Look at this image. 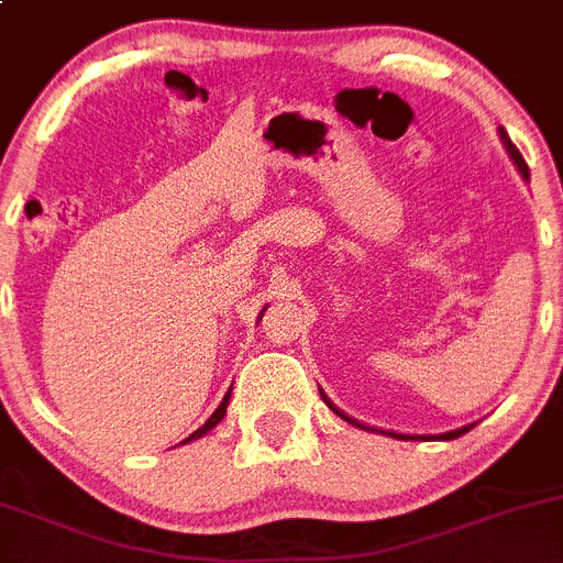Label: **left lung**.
<instances>
[{"label":"left lung","instance_id":"obj_1","mask_svg":"<svg viewBox=\"0 0 563 563\" xmlns=\"http://www.w3.org/2000/svg\"><path fill=\"white\" fill-rule=\"evenodd\" d=\"M499 137H501V142H505L507 153H510V158H512V164H516V167H518V173L523 175V180H529V167H526L523 156H520V151H518L516 145H512L510 137H507V132H505V129H501V126H499ZM321 396H323V401H327V405H329V410H334L336 416L342 418V421H347V423H351V426H356V429H364V431H380V434L396 437V440H423V442H429V440H455V437L466 434V431H470L472 426H475V423H470V426H461V429L445 431V434H396V431H383V429H372V426H364V423H361V421H356V418H351V416H345V412H342V410H336V407L331 405V401L327 399V394H323V390H321Z\"/></svg>","mask_w":563,"mask_h":563}]
</instances>
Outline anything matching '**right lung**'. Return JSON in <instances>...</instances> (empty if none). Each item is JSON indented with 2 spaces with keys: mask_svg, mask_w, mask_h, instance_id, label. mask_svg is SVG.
<instances>
[{
  "mask_svg": "<svg viewBox=\"0 0 563 563\" xmlns=\"http://www.w3.org/2000/svg\"><path fill=\"white\" fill-rule=\"evenodd\" d=\"M264 310H266V307H264ZM229 396H232V388H229V390H227V396H223V401H221V405H218V410H216V412H212V416H210V418H207V421H205V426H202V429H197V431H194V434H191V437H188V440H183V442H191V440H199V437H205V434H207V431H210V429H216V426L223 421V416H227V405H229Z\"/></svg>",
  "mask_w": 563,
  "mask_h": 563,
  "instance_id": "add662e5",
  "label": "right lung"
}]
</instances>
